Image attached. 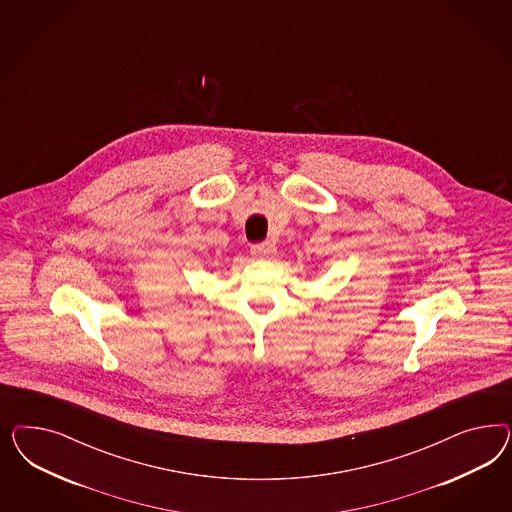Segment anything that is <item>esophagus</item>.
I'll use <instances>...</instances> for the list:
<instances>
[{
    "label": "esophagus",
    "instance_id": "esophagus-1",
    "mask_svg": "<svg viewBox=\"0 0 512 512\" xmlns=\"http://www.w3.org/2000/svg\"><path fill=\"white\" fill-rule=\"evenodd\" d=\"M274 253H276V246L270 242H261V244L251 246V255L255 259H270Z\"/></svg>",
    "mask_w": 512,
    "mask_h": 512
}]
</instances>
